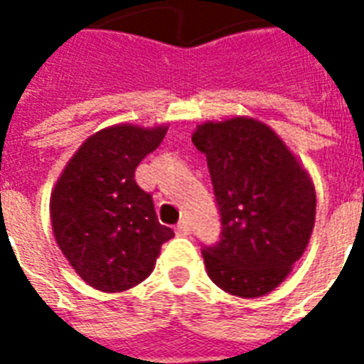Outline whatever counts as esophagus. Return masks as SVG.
Instances as JSON below:
<instances>
[{"instance_id":"34e87169","label":"esophagus","mask_w":364,"mask_h":364,"mask_svg":"<svg viewBox=\"0 0 364 364\" xmlns=\"http://www.w3.org/2000/svg\"><path fill=\"white\" fill-rule=\"evenodd\" d=\"M188 230H191V228H188V223L185 221V219H183V221H179V223H177V227H176V232L179 234V236H187V234H188Z\"/></svg>"}]
</instances>
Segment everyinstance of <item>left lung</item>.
Segmentation results:
<instances>
[{
  "mask_svg": "<svg viewBox=\"0 0 364 364\" xmlns=\"http://www.w3.org/2000/svg\"><path fill=\"white\" fill-rule=\"evenodd\" d=\"M193 143L205 154L221 215V240L202 249L208 276L242 299L268 294L310 242L314 183L276 132L255 119L204 122Z\"/></svg>",
  "mask_w": 364,
  "mask_h": 364,
  "instance_id": "8db88e82",
  "label": "left lung"
}]
</instances>
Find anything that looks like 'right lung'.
<instances>
[{"label": "right lung", "mask_w": 364, "mask_h": 364, "mask_svg": "<svg viewBox=\"0 0 364 364\" xmlns=\"http://www.w3.org/2000/svg\"><path fill=\"white\" fill-rule=\"evenodd\" d=\"M166 126L119 124L82 143L53 191L50 221L75 272L104 293H119L153 272L173 230L160 225L136 168L159 147Z\"/></svg>", "instance_id": "1"}]
</instances>
